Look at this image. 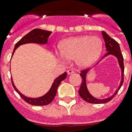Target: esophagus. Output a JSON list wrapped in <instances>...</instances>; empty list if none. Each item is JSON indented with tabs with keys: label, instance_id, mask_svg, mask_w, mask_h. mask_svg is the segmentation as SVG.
Wrapping results in <instances>:
<instances>
[{
	"label": "esophagus",
	"instance_id": "obj_1",
	"mask_svg": "<svg viewBox=\"0 0 132 132\" xmlns=\"http://www.w3.org/2000/svg\"><path fill=\"white\" fill-rule=\"evenodd\" d=\"M72 73H74V71H73V69H69L68 71H67V74H68L69 75L72 74Z\"/></svg>",
	"mask_w": 132,
	"mask_h": 132
}]
</instances>
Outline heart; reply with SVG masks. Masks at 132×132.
<instances>
[{
	"label": "heart",
	"instance_id": "heart-1",
	"mask_svg": "<svg viewBox=\"0 0 132 132\" xmlns=\"http://www.w3.org/2000/svg\"><path fill=\"white\" fill-rule=\"evenodd\" d=\"M59 49L61 59H75L78 66L87 67L99 58L102 52V43L96 36H77L63 41Z\"/></svg>",
	"mask_w": 132,
	"mask_h": 132
}]
</instances>
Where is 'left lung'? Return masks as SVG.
<instances>
[{"mask_svg":"<svg viewBox=\"0 0 132 132\" xmlns=\"http://www.w3.org/2000/svg\"><path fill=\"white\" fill-rule=\"evenodd\" d=\"M102 34L103 36L104 40L105 42V46L106 49L107 53H106L105 55L104 56V57L108 55H113L116 56L117 57L118 60L119 65L121 68V71H122V80L120 81V84L118 88L116 89V92L114 93L113 95H112L110 97L106 98L104 99H98L94 98L93 96L91 94H90L88 92V89L87 87V83H86V76L89 71V69H85L82 70L80 71V75L82 78V82L80 85V88L79 90V94L80 96L83 99L84 101L86 102H88V103L91 104H103L106 103L110 101L114 96H116V94H117L120 88L122 87V84L123 82V72H124V66H123V55L121 52L120 47V45L118 43L116 42V40H114L112 38H110L105 31H102Z\"/></svg>","mask_w":132,"mask_h":132,"instance_id":"obj_1","label":"left lung"}]
</instances>
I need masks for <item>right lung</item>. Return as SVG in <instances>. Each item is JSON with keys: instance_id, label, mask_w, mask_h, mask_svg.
<instances>
[{"instance_id": "right-lung-1", "label": "right lung", "mask_w": 132, "mask_h": 132, "mask_svg": "<svg viewBox=\"0 0 132 132\" xmlns=\"http://www.w3.org/2000/svg\"><path fill=\"white\" fill-rule=\"evenodd\" d=\"M51 34H52V31H46V30H41V29L38 28L31 30V31H30L28 34H27L20 40H19L18 42L16 43L12 55H13L14 52H15L16 49L18 48L20 45H23V44H28V43L46 44L47 43L48 38L50 37ZM66 77H67V73L65 72L63 74L61 75L60 76H59L57 78H56L55 79L54 82H53V85H52V87H51V88L48 91V93H46L44 96H41L39 98H36L26 97L24 95H23L22 93H20L18 90V89L16 88L14 85L13 80H12V77L11 82L15 90L19 94V95L22 97V98L24 101H26L27 103L34 106H45L47 105V104H49L51 103L53 101V100L54 99L55 96L56 95V93H57V90L59 84L61 83V82L62 80L66 79Z\"/></svg>"}]
</instances>
